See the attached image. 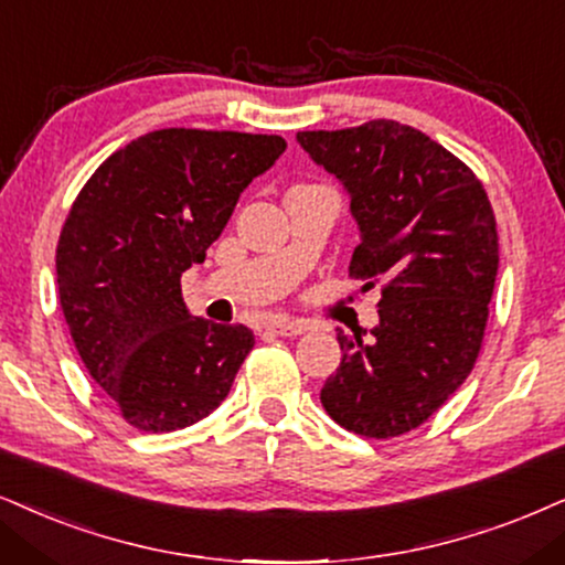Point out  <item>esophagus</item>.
<instances>
[{
  "mask_svg": "<svg viewBox=\"0 0 565 565\" xmlns=\"http://www.w3.org/2000/svg\"><path fill=\"white\" fill-rule=\"evenodd\" d=\"M310 328H316V326H312L310 320H302V318H278L268 323V331L276 335H299V333L310 331Z\"/></svg>",
  "mask_w": 565,
  "mask_h": 565,
  "instance_id": "1",
  "label": "esophagus"
}]
</instances>
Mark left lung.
I'll return each instance as SVG.
<instances>
[{"label":"left lung","instance_id":"left-lung-1","mask_svg":"<svg viewBox=\"0 0 565 565\" xmlns=\"http://www.w3.org/2000/svg\"><path fill=\"white\" fill-rule=\"evenodd\" d=\"M344 182L362 232L349 276L381 284L375 339L339 331L320 402L333 423L388 440L433 417L472 373L498 274L495 213L475 171L394 119L297 132Z\"/></svg>","mask_w":565,"mask_h":565}]
</instances>
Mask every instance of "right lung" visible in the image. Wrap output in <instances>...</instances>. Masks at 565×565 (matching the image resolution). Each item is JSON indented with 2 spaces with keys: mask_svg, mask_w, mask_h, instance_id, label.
<instances>
[{
  "mask_svg": "<svg viewBox=\"0 0 565 565\" xmlns=\"http://www.w3.org/2000/svg\"><path fill=\"white\" fill-rule=\"evenodd\" d=\"M284 151L278 135L169 127L127 142L77 192L56 245L60 305L127 425L182 430L230 394L255 335L192 318L182 274Z\"/></svg>",
  "mask_w": 565,
  "mask_h": 565,
  "instance_id": "obj_1",
  "label": "right lung"
}]
</instances>
